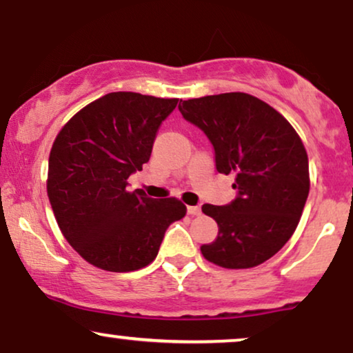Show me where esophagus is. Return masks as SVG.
I'll return each instance as SVG.
<instances>
[{
  "mask_svg": "<svg viewBox=\"0 0 353 353\" xmlns=\"http://www.w3.org/2000/svg\"><path fill=\"white\" fill-rule=\"evenodd\" d=\"M188 214H190V216H201V208L199 205H189Z\"/></svg>",
  "mask_w": 353,
  "mask_h": 353,
  "instance_id": "1",
  "label": "esophagus"
}]
</instances>
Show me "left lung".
Masks as SVG:
<instances>
[{
    "instance_id": "1",
    "label": "left lung",
    "mask_w": 353,
    "mask_h": 353,
    "mask_svg": "<svg viewBox=\"0 0 353 353\" xmlns=\"http://www.w3.org/2000/svg\"><path fill=\"white\" fill-rule=\"evenodd\" d=\"M179 111L214 148L216 169L232 172L236 199L202 205L219 225L201 252L225 269H249L270 259L292 237L309 196V159L282 114L245 92L182 101Z\"/></svg>"
}]
</instances>
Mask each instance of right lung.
Returning a JSON list of instances; mask_svg holds the SVG:
<instances>
[{
    "instance_id": "add662e5",
    "label": "right lung",
    "mask_w": 353,
    "mask_h": 353,
    "mask_svg": "<svg viewBox=\"0 0 353 353\" xmlns=\"http://www.w3.org/2000/svg\"><path fill=\"white\" fill-rule=\"evenodd\" d=\"M179 99L109 92L68 121L52 144L48 197L72 249L109 272L143 269L156 259L165 230L185 216L174 199L128 192L143 171L163 121Z\"/></svg>"
}]
</instances>
